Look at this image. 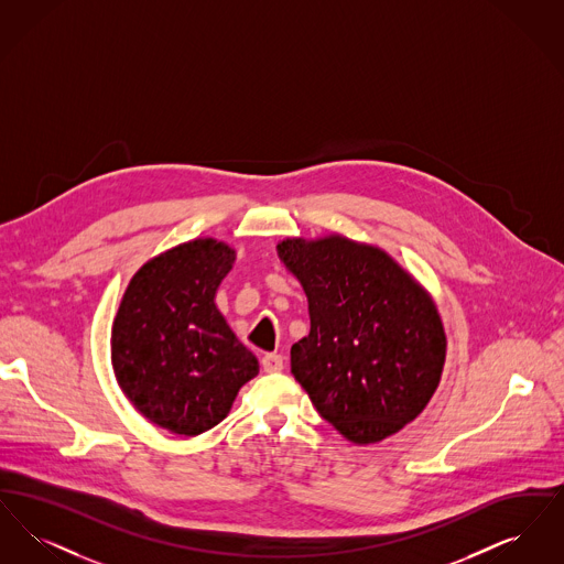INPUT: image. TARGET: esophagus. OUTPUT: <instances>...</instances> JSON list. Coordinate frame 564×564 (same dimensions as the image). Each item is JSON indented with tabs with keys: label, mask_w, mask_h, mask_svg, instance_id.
<instances>
[{
	"label": "esophagus",
	"mask_w": 564,
	"mask_h": 564,
	"mask_svg": "<svg viewBox=\"0 0 564 564\" xmlns=\"http://www.w3.org/2000/svg\"><path fill=\"white\" fill-rule=\"evenodd\" d=\"M262 368H264V372H269V375L281 372V370H283V357L276 355V352H267V355L262 357Z\"/></svg>",
	"instance_id": "esophagus-1"
}]
</instances>
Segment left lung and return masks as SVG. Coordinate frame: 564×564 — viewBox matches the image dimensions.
I'll list each match as a JSON object with an SVG mask.
<instances>
[{
  "label": "left lung",
  "instance_id": "obj_1",
  "mask_svg": "<svg viewBox=\"0 0 564 564\" xmlns=\"http://www.w3.org/2000/svg\"><path fill=\"white\" fill-rule=\"evenodd\" d=\"M276 256L308 300L311 332L292 375L323 419L357 446L395 435L430 403L446 334L430 292L372 242L290 237Z\"/></svg>",
  "mask_w": 564,
  "mask_h": 564
}]
</instances>
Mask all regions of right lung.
<instances>
[{"label":"right lung","mask_w":564,"mask_h":564,"mask_svg":"<svg viewBox=\"0 0 564 564\" xmlns=\"http://www.w3.org/2000/svg\"><path fill=\"white\" fill-rule=\"evenodd\" d=\"M237 251L212 237L180 242L137 270L111 325L113 375L134 410L194 437L224 421L260 372L215 304Z\"/></svg>","instance_id":"add662e5"}]
</instances>
